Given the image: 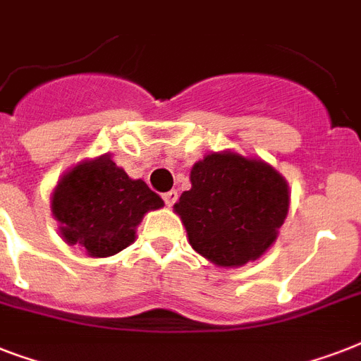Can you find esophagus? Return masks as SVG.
Masks as SVG:
<instances>
[{
  "mask_svg": "<svg viewBox=\"0 0 361 361\" xmlns=\"http://www.w3.org/2000/svg\"><path fill=\"white\" fill-rule=\"evenodd\" d=\"M163 200H164V204H166V206H174V202L176 200H178V191H166L163 195Z\"/></svg>",
  "mask_w": 361,
  "mask_h": 361,
  "instance_id": "esophagus-1",
  "label": "esophagus"
}]
</instances>
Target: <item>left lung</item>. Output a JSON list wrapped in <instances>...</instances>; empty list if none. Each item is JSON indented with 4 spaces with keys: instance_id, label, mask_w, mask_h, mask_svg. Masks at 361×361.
<instances>
[{
    "instance_id": "obj_1",
    "label": "left lung",
    "mask_w": 361,
    "mask_h": 361,
    "mask_svg": "<svg viewBox=\"0 0 361 361\" xmlns=\"http://www.w3.org/2000/svg\"><path fill=\"white\" fill-rule=\"evenodd\" d=\"M191 183L174 208L202 257L243 266L274 243L288 212V189L269 164L212 153L192 166Z\"/></svg>"
}]
</instances>
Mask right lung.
Masks as SVG:
<instances>
[{
	"mask_svg": "<svg viewBox=\"0 0 361 361\" xmlns=\"http://www.w3.org/2000/svg\"><path fill=\"white\" fill-rule=\"evenodd\" d=\"M161 206L157 192L142 180H130L106 155L75 166L52 197L65 241L92 257H110L130 245L144 214Z\"/></svg>",
	"mask_w": 361,
	"mask_h": 361,
	"instance_id": "1",
	"label": "right lung"
}]
</instances>
